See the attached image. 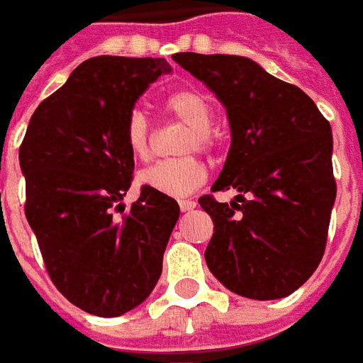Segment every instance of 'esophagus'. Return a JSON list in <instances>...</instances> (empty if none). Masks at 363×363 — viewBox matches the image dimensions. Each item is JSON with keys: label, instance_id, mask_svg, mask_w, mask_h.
Listing matches in <instances>:
<instances>
[{"label": "esophagus", "instance_id": "1", "mask_svg": "<svg viewBox=\"0 0 363 363\" xmlns=\"http://www.w3.org/2000/svg\"><path fill=\"white\" fill-rule=\"evenodd\" d=\"M179 206H181L182 212H190V210H194V208H196V202H194V200H181Z\"/></svg>", "mask_w": 363, "mask_h": 363}]
</instances>
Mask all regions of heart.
Instances as JSON below:
<instances>
[{"label":"heart","instance_id":"b5f03b06","mask_svg":"<svg viewBox=\"0 0 363 363\" xmlns=\"http://www.w3.org/2000/svg\"><path fill=\"white\" fill-rule=\"evenodd\" d=\"M165 111L182 124L189 126L181 145L182 153L210 151L218 145L213 132V106L210 99L196 89L174 91L165 99ZM124 142L135 161H147L153 147V126L142 111H132L124 124ZM208 171L204 161L196 155H182L177 159L159 161L140 173V182L157 190L165 196L182 198L200 189L206 182Z\"/></svg>","mask_w":363,"mask_h":363}]
</instances>
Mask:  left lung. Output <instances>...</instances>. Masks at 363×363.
<instances>
[{
    "label": "left lung",
    "mask_w": 363,
    "mask_h": 363,
    "mask_svg": "<svg viewBox=\"0 0 363 363\" xmlns=\"http://www.w3.org/2000/svg\"><path fill=\"white\" fill-rule=\"evenodd\" d=\"M173 60L218 95L231 147L212 192L198 198L213 221L210 272L251 299H280L311 278L325 255L336 198L333 132L303 91L243 56L179 52Z\"/></svg>",
    "instance_id": "left-lung-1"
}]
</instances>
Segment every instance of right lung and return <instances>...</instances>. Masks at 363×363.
I'll list each match as a JSON object with an SVG mask.
<instances>
[{
  "instance_id": "right-lung-1",
  "label": "right lung",
  "mask_w": 363,
  "mask_h": 363,
  "mask_svg": "<svg viewBox=\"0 0 363 363\" xmlns=\"http://www.w3.org/2000/svg\"><path fill=\"white\" fill-rule=\"evenodd\" d=\"M163 58L85 60L38 104L19 147L25 216L46 272L67 301L99 317L134 309L155 288L181 208L150 186L124 213L134 157L124 124Z\"/></svg>"
}]
</instances>
